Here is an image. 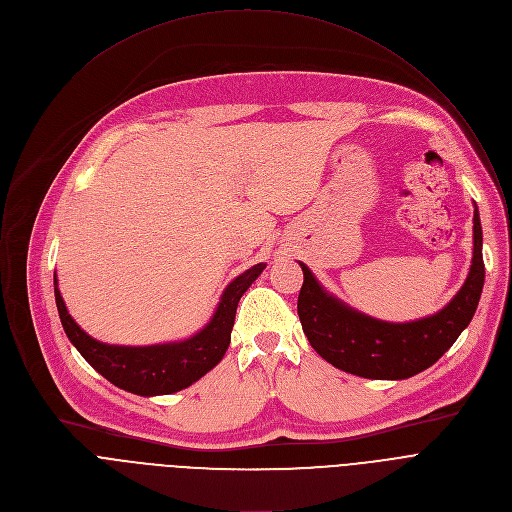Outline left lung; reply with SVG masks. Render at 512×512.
Masks as SVG:
<instances>
[{
    "label": "left lung",
    "instance_id": "obj_1",
    "mask_svg": "<svg viewBox=\"0 0 512 512\" xmlns=\"http://www.w3.org/2000/svg\"><path fill=\"white\" fill-rule=\"evenodd\" d=\"M300 265L304 285L298 298V316L312 348L332 367L356 377L381 381L409 379L444 356L478 308L484 285L478 206L474 208L470 273L444 310L421 320L393 324L360 314L328 294L308 265Z\"/></svg>",
    "mask_w": 512,
    "mask_h": 512
}]
</instances>
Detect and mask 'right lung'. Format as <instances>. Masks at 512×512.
<instances>
[{"label":"right lung","instance_id":"1","mask_svg":"<svg viewBox=\"0 0 512 512\" xmlns=\"http://www.w3.org/2000/svg\"><path fill=\"white\" fill-rule=\"evenodd\" d=\"M263 269L265 263H257L233 279L223 291L210 322L198 334L182 342L156 346H113L91 338L66 312L56 275L54 298L68 340L99 375L115 387L141 397L170 395L190 387L223 360L231 342L239 300Z\"/></svg>","mask_w":512,"mask_h":512}]
</instances>
